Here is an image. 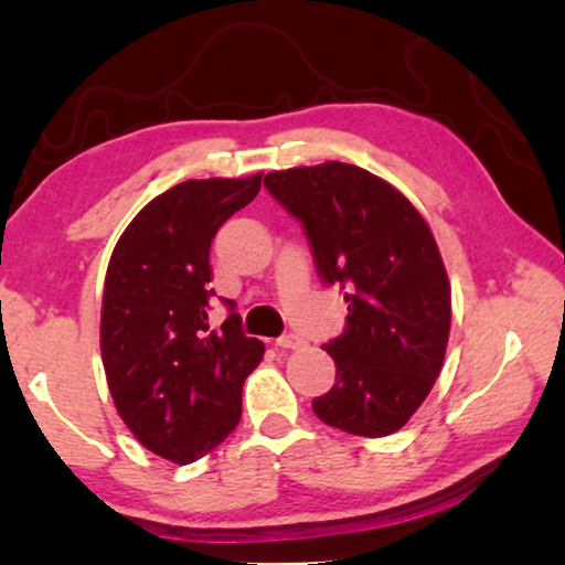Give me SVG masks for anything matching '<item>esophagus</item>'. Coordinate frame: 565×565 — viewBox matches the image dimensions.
I'll list each match as a JSON object with an SVG mask.
<instances>
[{"instance_id":"obj_1","label":"esophagus","mask_w":565,"mask_h":565,"mask_svg":"<svg viewBox=\"0 0 565 565\" xmlns=\"http://www.w3.org/2000/svg\"><path fill=\"white\" fill-rule=\"evenodd\" d=\"M275 344L280 350H300L302 344H305V340L298 338V334H282V338L275 340Z\"/></svg>"}]
</instances>
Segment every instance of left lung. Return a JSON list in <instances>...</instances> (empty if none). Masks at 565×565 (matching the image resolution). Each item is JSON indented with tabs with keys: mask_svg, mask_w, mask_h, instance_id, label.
I'll list each match as a JSON object with an SVG mask.
<instances>
[{
	"mask_svg": "<svg viewBox=\"0 0 565 565\" xmlns=\"http://www.w3.org/2000/svg\"><path fill=\"white\" fill-rule=\"evenodd\" d=\"M265 188L302 223L320 277L340 285L350 312L324 344L338 377L312 412L358 437L394 434L429 397L449 342L451 285L427 221L352 163L273 171Z\"/></svg>",
	"mask_w": 565,
	"mask_h": 565,
	"instance_id": "8db88e82",
	"label": "left lung"
}]
</instances>
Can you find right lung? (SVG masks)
Returning <instances> with one entry per match:
<instances>
[{
    "label": "right lung",
    "mask_w": 565,
    "mask_h": 565,
    "mask_svg": "<svg viewBox=\"0 0 565 565\" xmlns=\"http://www.w3.org/2000/svg\"><path fill=\"white\" fill-rule=\"evenodd\" d=\"M263 173L185 181L156 195L111 253L102 302V360L116 412L148 451L191 463L225 441L243 382L263 360L233 300L213 330L211 243L260 191Z\"/></svg>",
    "instance_id": "obj_1"
}]
</instances>
